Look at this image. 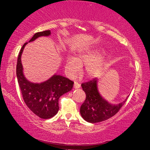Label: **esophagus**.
I'll return each mask as SVG.
<instances>
[{
    "instance_id": "obj_1",
    "label": "esophagus",
    "mask_w": 150,
    "mask_h": 150,
    "mask_svg": "<svg viewBox=\"0 0 150 150\" xmlns=\"http://www.w3.org/2000/svg\"><path fill=\"white\" fill-rule=\"evenodd\" d=\"M81 87V85L78 83V82H74V87L75 88V89H79Z\"/></svg>"
}]
</instances>
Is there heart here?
Here are the masks:
<instances>
[{
  "instance_id": "heart-1",
  "label": "heart",
  "mask_w": 150,
  "mask_h": 150,
  "mask_svg": "<svg viewBox=\"0 0 150 150\" xmlns=\"http://www.w3.org/2000/svg\"><path fill=\"white\" fill-rule=\"evenodd\" d=\"M100 49L91 48L81 51L74 57H67L65 61V69L69 76H74L81 67L85 66L84 74L87 78H94L100 74L104 63V59L99 57Z\"/></svg>"
}]
</instances>
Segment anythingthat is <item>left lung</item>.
Here are the masks:
<instances>
[{"label": "left lung", "mask_w": 150, "mask_h": 150, "mask_svg": "<svg viewBox=\"0 0 150 150\" xmlns=\"http://www.w3.org/2000/svg\"><path fill=\"white\" fill-rule=\"evenodd\" d=\"M81 87L86 94V99L80 108L84 120L89 123L103 122L114 116L126 102L111 104L100 95L98 88V80L94 79L82 83Z\"/></svg>", "instance_id": "8db88e82"}]
</instances>
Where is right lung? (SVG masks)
Wrapping results in <instances>:
<instances>
[{"label": "right lung", "mask_w": 150, "mask_h": 150, "mask_svg": "<svg viewBox=\"0 0 150 150\" xmlns=\"http://www.w3.org/2000/svg\"><path fill=\"white\" fill-rule=\"evenodd\" d=\"M50 30L36 33L29 42L42 36L50 35ZM27 42L22 46L18 57L16 75L24 101L28 108L42 119H50L59 111V99L72 89L74 82L60 75H53L41 83H33L24 76L21 56Z\"/></svg>", "instance_id": "right-lung-1"}]
</instances>
